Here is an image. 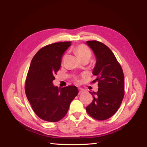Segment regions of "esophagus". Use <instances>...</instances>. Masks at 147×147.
Masks as SVG:
<instances>
[{
	"mask_svg": "<svg viewBox=\"0 0 147 147\" xmlns=\"http://www.w3.org/2000/svg\"><path fill=\"white\" fill-rule=\"evenodd\" d=\"M85 92V90H84V89L80 88V89H79V92H78V94H82V93H83V92Z\"/></svg>",
	"mask_w": 147,
	"mask_h": 147,
	"instance_id": "34e87169",
	"label": "esophagus"
}]
</instances>
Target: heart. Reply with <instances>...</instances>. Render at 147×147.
Returning <instances> with one entry per match:
<instances>
[{"instance_id":"b5f03b06","label":"heart","mask_w":147,"mask_h":147,"mask_svg":"<svg viewBox=\"0 0 147 147\" xmlns=\"http://www.w3.org/2000/svg\"><path fill=\"white\" fill-rule=\"evenodd\" d=\"M75 52L81 61L85 58L90 59L91 56L90 50L85 45H82L78 46L75 49Z\"/></svg>"}]
</instances>
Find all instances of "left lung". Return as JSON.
<instances>
[{
	"label": "left lung",
	"mask_w": 147,
	"mask_h": 147,
	"mask_svg": "<svg viewBox=\"0 0 147 147\" xmlns=\"http://www.w3.org/2000/svg\"><path fill=\"white\" fill-rule=\"evenodd\" d=\"M94 52L96 63L92 74L98 82L97 92H90L93 100L86 107V112L97 120L107 119L117 112L124 95V77L121 65L113 52L104 43L87 41Z\"/></svg>",
	"instance_id": "1"
}]
</instances>
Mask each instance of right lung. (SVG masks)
I'll list each match as a JSON object with an SVG mask.
<instances>
[{
    "instance_id": "add662e5",
    "label": "right lung",
    "mask_w": 147,
    "mask_h": 147,
    "mask_svg": "<svg viewBox=\"0 0 147 147\" xmlns=\"http://www.w3.org/2000/svg\"><path fill=\"white\" fill-rule=\"evenodd\" d=\"M70 45V42L47 45L35 55L30 63L26 95L35 113L44 121L56 122L63 118L78 93L75 86L61 88L53 84L61 67L62 57Z\"/></svg>"
}]
</instances>
